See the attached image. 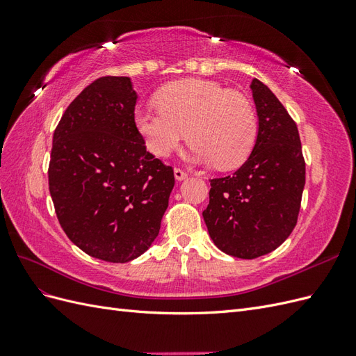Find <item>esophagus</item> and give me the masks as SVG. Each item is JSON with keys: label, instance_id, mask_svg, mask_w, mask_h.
<instances>
[{"label": "esophagus", "instance_id": "34e87169", "mask_svg": "<svg viewBox=\"0 0 356 356\" xmlns=\"http://www.w3.org/2000/svg\"><path fill=\"white\" fill-rule=\"evenodd\" d=\"M174 175H175V178L178 181H181V179H184L187 177V172L184 169H181V168H175L174 169Z\"/></svg>", "mask_w": 356, "mask_h": 356}]
</instances>
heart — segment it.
<instances>
[{"mask_svg":"<svg viewBox=\"0 0 356 356\" xmlns=\"http://www.w3.org/2000/svg\"><path fill=\"white\" fill-rule=\"evenodd\" d=\"M159 108L138 106L135 126L145 148L166 157L186 136L197 160L217 169L242 165L257 138V114L246 95L208 80H181L161 89Z\"/></svg>","mask_w":356,"mask_h":356,"instance_id":"heart-1","label":"heart"}]
</instances>
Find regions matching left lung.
Listing matches in <instances>:
<instances>
[{"label":"left lung","instance_id":"8db88e82","mask_svg":"<svg viewBox=\"0 0 356 356\" xmlns=\"http://www.w3.org/2000/svg\"><path fill=\"white\" fill-rule=\"evenodd\" d=\"M258 113L252 153L233 175L211 179L203 220L225 254L251 260L272 252L294 230L306 181L296 122L260 80L251 83Z\"/></svg>","mask_w":356,"mask_h":356}]
</instances>
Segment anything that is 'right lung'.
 Segmentation results:
<instances>
[{"instance_id": "obj_1", "label": "right lung", "mask_w": 356, "mask_h": 356, "mask_svg": "<svg viewBox=\"0 0 356 356\" xmlns=\"http://www.w3.org/2000/svg\"><path fill=\"white\" fill-rule=\"evenodd\" d=\"M129 77L96 79L62 114L49 163L60 227L88 255L127 263L157 238L174 169L147 152Z\"/></svg>"}]
</instances>
